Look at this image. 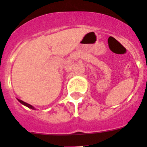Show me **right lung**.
Returning a JSON list of instances; mask_svg holds the SVG:
<instances>
[{
  "mask_svg": "<svg viewBox=\"0 0 147 147\" xmlns=\"http://www.w3.org/2000/svg\"><path fill=\"white\" fill-rule=\"evenodd\" d=\"M18 100L20 101V102H21V103H22V104L25 105V106H26V107H28V108H30V109H34V107H32V105H30V104H28V103H27V102H24V101L21 100H19V99H18Z\"/></svg>",
  "mask_w": 147,
  "mask_h": 147,
  "instance_id": "1",
  "label": "right lung"
}]
</instances>
